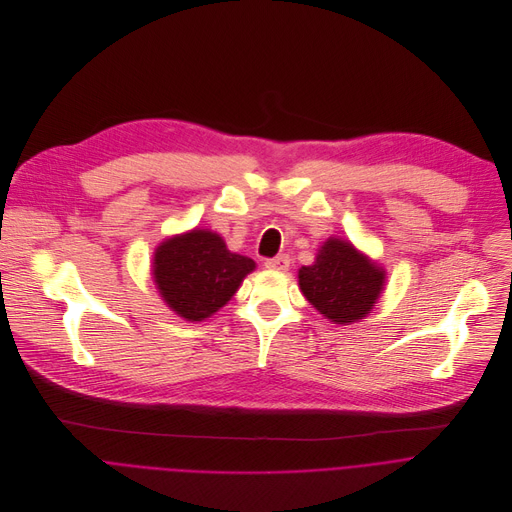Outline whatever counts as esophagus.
Returning <instances> with one entry per match:
<instances>
[{"label": "esophagus", "mask_w": 512, "mask_h": 512, "mask_svg": "<svg viewBox=\"0 0 512 512\" xmlns=\"http://www.w3.org/2000/svg\"><path fill=\"white\" fill-rule=\"evenodd\" d=\"M264 266H266L268 270L284 272V270H288V266H290V258H288L286 254H280V256H274V258L264 260Z\"/></svg>", "instance_id": "1"}]
</instances>
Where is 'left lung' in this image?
<instances>
[{"label":"left lung","mask_w":512,"mask_h":512,"mask_svg":"<svg viewBox=\"0 0 512 512\" xmlns=\"http://www.w3.org/2000/svg\"><path fill=\"white\" fill-rule=\"evenodd\" d=\"M383 282L385 270L341 238H329L315 264L298 270V286L306 300L337 325H351L367 317Z\"/></svg>","instance_id":"1"}]
</instances>
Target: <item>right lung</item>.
Masks as SVG:
<instances>
[{
    "instance_id": "right-lung-1",
    "label": "right lung",
    "mask_w": 512,
    "mask_h": 512,
    "mask_svg": "<svg viewBox=\"0 0 512 512\" xmlns=\"http://www.w3.org/2000/svg\"><path fill=\"white\" fill-rule=\"evenodd\" d=\"M254 268L252 258L230 252L222 236L210 230L173 236L157 246L153 258V278L161 298L187 321H203L218 313Z\"/></svg>"
}]
</instances>
